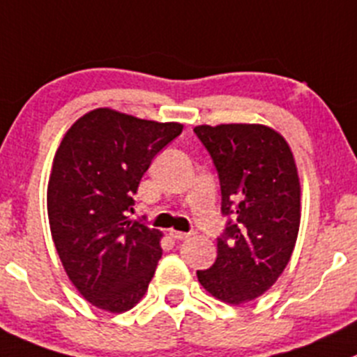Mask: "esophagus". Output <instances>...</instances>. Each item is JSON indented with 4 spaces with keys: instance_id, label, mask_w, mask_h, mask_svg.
Wrapping results in <instances>:
<instances>
[{
    "instance_id": "obj_1",
    "label": "esophagus",
    "mask_w": 357,
    "mask_h": 357,
    "mask_svg": "<svg viewBox=\"0 0 357 357\" xmlns=\"http://www.w3.org/2000/svg\"><path fill=\"white\" fill-rule=\"evenodd\" d=\"M169 235H171L172 238H174V241H186V238L190 237V231H178V230H171L169 231Z\"/></svg>"
}]
</instances>
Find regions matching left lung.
Instances as JSON below:
<instances>
[{
  "label": "left lung",
  "mask_w": 357,
  "mask_h": 357,
  "mask_svg": "<svg viewBox=\"0 0 357 357\" xmlns=\"http://www.w3.org/2000/svg\"><path fill=\"white\" fill-rule=\"evenodd\" d=\"M228 218L218 237V258L197 271L206 291L227 303L263 295L284 272L300 228V179L284 137L256 123L199 126Z\"/></svg>",
  "instance_id": "obj_1"
}]
</instances>
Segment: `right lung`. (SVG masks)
<instances>
[{
  "label": "right lung",
  "instance_id": "obj_1",
  "mask_svg": "<svg viewBox=\"0 0 357 357\" xmlns=\"http://www.w3.org/2000/svg\"><path fill=\"white\" fill-rule=\"evenodd\" d=\"M181 130L99 108L61 141L47 193L52 238L75 288L99 309L126 312L146 293L162 234L129 213L155 155Z\"/></svg>",
  "mask_w": 357,
  "mask_h": 357
}]
</instances>
